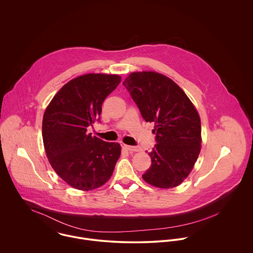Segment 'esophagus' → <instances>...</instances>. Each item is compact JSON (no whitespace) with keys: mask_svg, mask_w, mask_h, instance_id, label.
Returning <instances> with one entry per match:
<instances>
[{"mask_svg":"<svg viewBox=\"0 0 253 253\" xmlns=\"http://www.w3.org/2000/svg\"><path fill=\"white\" fill-rule=\"evenodd\" d=\"M124 148L129 152H139L140 147L137 146H129V145H124Z\"/></svg>","mask_w":253,"mask_h":253,"instance_id":"1","label":"esophagus"}]
</instances>
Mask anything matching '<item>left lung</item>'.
<instances>
[{
  "label": "left lung",
  "instance_id": "left-lung-1",
  "mask_svg": "<svg viewBox=\"0 0 253 253\" xmlns=\"http://www.w3.org/2000/svg\"><path fill=\"white\" fill-rule=\"evenodd\" d=\"M123 84L145 121L155 124L157 144L149 154L152 165L142 178L161 189L180 185L194 169L202 148L197 109L176 83L160 73H130Z\"/></svg>",
  "mask_w": 253,
  "mask_h": 253
}]
</instances>
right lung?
Returning a JSON list of instances; mask_svg holds the SVG:
<instances>
[{"instance_id":"1","label":"right lung","mask_w":253,"mask_h":253,"mask_svg":"<svg viewBox=\"0 0 253 253\" xmlns=\"http://www.w3.org/2000/svg\"><path fill=\"white\" fill-rule=\"evenodd\" d=\"M121 76L85 74L65 84L42 118V141L57 175L73 188L91 191L104 185L121 156V145L87 133L100 121L102 103L121 83Z\"/></svg>"}]
</instances>
